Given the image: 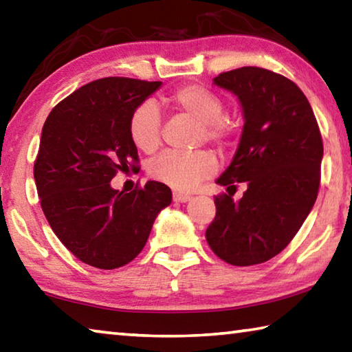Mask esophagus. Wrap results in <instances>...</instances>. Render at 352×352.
Listing matches in <instances>:
<instances>
[{"mask_svg": "<svg viewBox=\"0 0 352 352\" xmlns=\"http://www.w3.org/2000/svg\"><path fill=\"white\" fill-rule=\"evenodd\" d=\"M190 195L189 194H184V192H174V201H178V204H186V201H189Z\"/></svg>", "mask_w": 352, "mask_h": 352, "instance_id": "1", "label": "esophagus"}]
</instances>
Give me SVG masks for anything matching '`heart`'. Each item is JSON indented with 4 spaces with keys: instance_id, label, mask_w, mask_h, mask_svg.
<instances>
[{
    "instance_id": "obj_1",
    "label": "heart",
    "mask_w": 352,
    "mask_h": 352,
    "mask_svg": "<svg viewBox=\"0 0 352 352\" xmlns=\"http://www.w3.org/2000/svg\"><path fill=\"white\" fill-rule=\"evenodd\" d=\"M170 104L201 124L204 138L225 146L233 135V126L223 116L225 107L216 93L201 85H184L170 94ZM129 135L140 151L151 153L162 142V115L152 102H142L129 119ZM217 169L216 157L208 151L190 153L164 152L153 160L148 172L155 180L170 188L186 190L211 177Z\"/></svg>"
}]
</instances>
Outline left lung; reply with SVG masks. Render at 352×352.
Masks as SVG:
<instances>
[{
	"mask_svg": "<svg viewBox=\"0 0 352 352\" xmlns=\"http://www.w3.org/2000/svg\"><path fill=\"white\" fill-rule=\"evenodd\" d=\"M233 93L243 129L233 162L216 183H247L241 200L214 197L206 241L231 265H254L281 253L317 200L323 160L317 119L300 88L273 71L243 67L214 77ZM236 188V186H234Z\"/></svg>",
	"mask_w": 352,
	"mask_h": 352,
	"instance_id": "1",
	"label": "left lung"
}]
</instances>
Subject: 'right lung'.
<instances>
[{"label":"right lung","mask_w":352,"mask_h":352,"mask_svg":"<svg viewBox=\"0 0 352 352\" xmlns=\"http://www.w3.org/2000/svg\"><path fill=\"white\" fill-rule=\"evenodd\" d=\"M160 87L129 77L90 82L58 102L41 130L34 164L41 210L63 245L96 269L133 261L172 201L160 182L127 194L110 184L119 170L136 169L129 119Z\"/></svg>","instance_id":"add662e5"}]
</instances>
